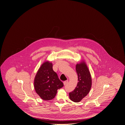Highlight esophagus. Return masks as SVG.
<instances>
[{"label": "esophagus", "mask_w": 125, "mask_h": 125, "mask_svg": "<svg viewBox=\"0 0 125 125\" xmlns=\"http://www.w3.org/2000/svg\"><path fill=\"white\" fill-rule=\"evenodd\" d=\"M68 80H66V81H64V82H63V84H64V85H66V84L68 83Z\"/></svg>", "instance_id": "1"}]
</instances>
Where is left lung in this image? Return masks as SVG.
<instances>
[{"instance_id":"obj_1","label":"left lung","mask_w":125,"mask_h":125,"mask_svg":"<svg viewBox=\"0 0 125 125\" xmlns=\"http://www.w3.org/2000/svg\"><path fill=\"white\" fill-rule=\"evenodd\" d=\"M76 71L78 76V83L74 90L69 93V95L72 101L79 102L89 93L92 86V79L84 61L76 64Z\"/></svg>"}]
</instances>
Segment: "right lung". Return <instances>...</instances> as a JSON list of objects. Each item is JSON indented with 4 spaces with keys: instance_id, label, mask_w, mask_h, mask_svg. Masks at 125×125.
Segmentation results:
<instances>
[{
    "instance_id": "obj_1",
    "label": "right lung",
    "mask_w": 125,
    "mask_h": 125,
    "mask_svg": "<svg viewBox=\"0 0 125 125\" xmlns=\"http://www.w3.org/2000/svg\"><path fill=\"white\" fill-rule=\"evenodd\" d=\"M34 88L42 100H52L57 93V89L63 86L57 74L52 69V63L46 61L42 64L34 79Z\"/></svg>"
}]
</instances>
